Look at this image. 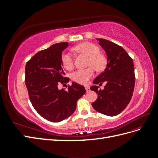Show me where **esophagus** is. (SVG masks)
Here are the masks:
<instances>
[{
    "label": "esophagus",
    "instance_id": "obj_1",
    "mask_svg": "<svg viewBox=\"0 0 158 158\" xmlns=\"http://www.w3.org/2000/svg\"><path fill=\"white\" fill-rule=\"evenodd\" d=\"M85 90H86V92H89L90 91V88L89 86H85Z\"/></svg>",
    "mask_w": 158,
    "mask_h": 158
}]
</instances>
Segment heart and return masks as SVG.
Returning <instances> with one entry per match:
<instances>
[{"instance_id": "b5f03b06", "label": "heart", "mask_w": 158, "mask_h": 158, "mask_svg": "<svg viewBox=\"0 0 158 158\" xmlns=\"http://www.w3.org/2000/svg\"><path fill=\"white\" fill-rule=\"evenodd\" d=\"M74 49L88 56V66L89 67L85 69H79L71 74V79L74 82L86 84L89 80L94 74V69L97 71L103 70L106 65V59L105 56L99 53V48L94 44L89 42H84L74 47ZM61 63L67 70H71L74 67L73 56L69 52H63L61 55Z\"/></svg>"}]
</instances>
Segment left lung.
<instances>
[{
    "label": "left lung",
    "instance_id": "obj_1",
    "mask_svg": "<svg viewBox=\"0 0 158 158\" xmlns=\"http://www.w3.org/2000/svg\"><path fill=\"white\" fill-rule=\"evenodd\" d=\"M106 51V68L94 80V84L106 82L103 89L99 86L90 88L98 94L93 108L107 116H115L125 109L132 98L135 84L134 63L131 57L122 47L105 39H97Z\"/></svg>",
    "mask_w": 158,
    "mask_h": 158
}]
</instances>
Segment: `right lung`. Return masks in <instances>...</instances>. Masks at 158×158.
Returning <instances> with one entry per match:
<instances>
[{"instance_id": "add662e5", "label": "right lung", "mask_w": 158, "mask_h": 158, "mask_svg": "<svg viewBox=\"0 0 158 158\" xmlns=\"http://www.w3.org/2000/svg\"><path fill=\"white\" fill-rule=\"evenodd\" d=\"M68 46L67 42L55 44L37 52L26 64L25 83L32 106L42 117L52 123L70 117L85 93L83 85L74 82L66 90L58 88L60 84L69 82L61 63L62 52Z\"/></svg>"}]
</instances>
